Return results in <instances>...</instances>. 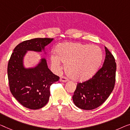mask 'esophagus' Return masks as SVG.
<instances>
[{
  "instance_id": "1",
  "label": "esophagus",
  "mask_w": 130,
  "mask_h": 130,
  "mask_svg": "<svg viewBox=\"0 0 130 130\" xmlns=\"http://www.w3.org/2000/svg\"><path fill=\"white\" fill-rule=\"evenodd\" d=\"M59 80L61 81V82H67L68 81V79L67 77L65 76H62V77H61V78H60Z\"/></svg>"
}]
</instances>
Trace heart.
Returning <instances> with one entry per match:
<instances>
[{"label":"heart","instance_id":"obj_1","mask_svg":"<svg viewBox=\"0 0 130 130\" xmlns=\"http://www.w3.org/2000/svg\"><path fill=\"white\" fill-rule=\"evenodd\" d=\"M57 55H52L53 67L59 71L61 61L66 63L65 71L72 79L83 82L94 76L101 65L103 54L98 46L65 42L56 48Z\"/></svg>","mask_w":130,"mask_h":130}]
</instances>
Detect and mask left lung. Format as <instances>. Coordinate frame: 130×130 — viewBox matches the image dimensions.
Wrapping results in <instances>:
<instances>
[{"instance_id":"1","label":"left lung","mask_w":130,"mask_h":130,"mask_svg":"<svg viewBox=\"0 0 130 130\" xmlns=\"http://www.w3.org/2000/svg\"><path fill=\"white\" fill-rule=\"evenodd\" d=\"M106 57L103 67L92 78L77 83L72 96L74 104L83 110L98 108L107 100L115 88L116 63L114 56L104 46Z\"/></svg>"}]
</instances>
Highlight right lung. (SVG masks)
I'll list each match as a JSON object with an SVG mask.
<instances>
[{"mask_svg": "<svg viewBox=\"0 0 130 130\" xmlns=\"http://www.w3.org/2000/svg\"><path fill=\"white\" fill-rule=\"evenodd\" d=\"M53 38H37L24 41L13 50L7 66L9 88L15 99L24 107L37 110L45 106L50 96V86L59 77L48 68L46 60L42 59L36 68L25 69L23 57L27 51L40 52Z\"/></svg>", "mask_w": 130, "mask_h": 130, "instance_id": "1", "label": "right lung"}]
</instances>
